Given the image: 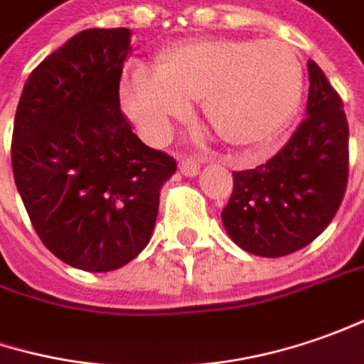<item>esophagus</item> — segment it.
Returning <instances> with one entry per match:
<instances>
[{
	"mask_svg": "<svg viewBox=\"0 0 364 364\" xmlns=\"http://www.w3.org/2000/svg\"><path fill=\"white\" fill-rule=\"evenodd\" d=\"M179 169L185 177H195L199 173V163L191 157H179Z\"/></svg>",
	"mask_w": 364,
	"mask_h": 364,
	"instance_id": "34e87169",
	"label": "esophagus"
}]
</instances>
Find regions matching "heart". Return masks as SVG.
<instances>
[{
    "instance_id": "1",
    "label": "heart",
    "mask_w": 364,
    "mask_h": 364,
    "mask_svg": "<svg viewBox=\"0 0 364 364\" xmlns=\"http://www.w3.org/2000/svg\"><path fill=\"white\" fill-rule=\"evenodd\" d=\"M302 95V66L284 42L207 38L183 42L124 76L127 114L146 139H165L201 100L203 119L230 146H257L286 127Z\"/></svg>"
}]
</instances>
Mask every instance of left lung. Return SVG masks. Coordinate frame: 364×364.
I'll use <instances>...</instances> for the list:
<instances>
[{"mask_svg":"<svg viewBox=\"0 0 364 364\" xmlns=\"http://www.w3.org/2000/svg\"><path fill=\"white\" fill-rule=\"evenodd\" d=\"M306 117L290 141L256 169L233 173L221 221L242 250L262 257L294 254L328 228L348 179V122L324 72L308 62Z\"/></svg>","mask_w":364,"mask_h":364,"instance_id":"obj_1","label":"left lung"}]
</instances>
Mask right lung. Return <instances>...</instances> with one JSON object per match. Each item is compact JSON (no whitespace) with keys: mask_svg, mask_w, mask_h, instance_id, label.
Here are the masks:
<instances>
[{"mask_svg":"<svg viewBox=\"0 0 364 364\" xmlns=\"http://www.w3.org/2000/svg\"><path fill=\"white\" fill-rule=\"evenodd\" d=\"M131 36L95 28L70 38L30 74L14 120V179L33 230L84 272L119 269L143 252L177 169L120 112Z\"/></svg>","mask_w":364,"mask_h":364,"instance_id":"obj_1","label":"right lung"}]
</instances>
